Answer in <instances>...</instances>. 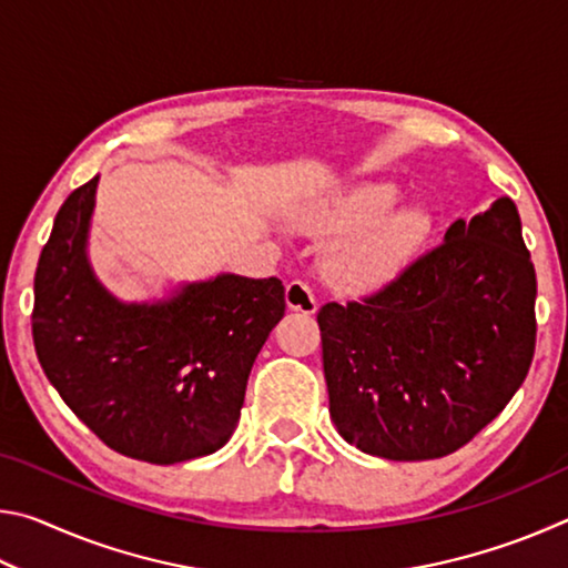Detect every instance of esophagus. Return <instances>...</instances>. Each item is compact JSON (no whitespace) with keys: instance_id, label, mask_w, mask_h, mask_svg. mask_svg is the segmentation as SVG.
Listing matches in <instances>:
<instances>
[{"instance_id":"1","label":"esophagus","mask_w":568,"mask_h":568,"mask_svg":"<svg viewBox=\"0 0 568 568\" xmlns=\"http://www.w3.org/2000/svg\"><path fill=\"white\" fill-rule=\"evenodd\" d=\"M285 303L291 311H297L303 315H313L318 311V303H315L313 291L303 281H293L285 287Z\"/></svg>"}]
</instances>
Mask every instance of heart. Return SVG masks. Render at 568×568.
Instances as JSON below:
<instances>
[{
	"mask_svg": "<svg viewBox=\"0 0 568 568\" xmlns=\"http://www.w3.org/2000/svg\"><path fill=\"white\" fill-rule=\"evenodd\" d=\"M398 200L393 182H361L328 203L295 215L305 233L331 237L325 277L343 293H368L390 283L410 265L430 233V217L418 205L390 210Z\"/></svg>",
	"mask_w": 568,
	"mask_h": 568,
	"instance_id": "obj_1",
	"label": "heart"
}]
</instances>
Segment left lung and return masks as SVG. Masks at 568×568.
<instances>
[{"instance_id": "8db88e82", "label": "left lung", "mask_w": 568, "mask_h": 568, "mask_svg": "<svg viewBox=\"0 0 568 568\" xmlns=\"http://www.w3.org/2000/svg\"><path fill=\"white\" fill-rule=\"evenodd\" d=\"M536 271L511 197L361 303L321 307L331 418L363 454L440 458L488 426L531 368Z\"/></svg>"}]
</instances>
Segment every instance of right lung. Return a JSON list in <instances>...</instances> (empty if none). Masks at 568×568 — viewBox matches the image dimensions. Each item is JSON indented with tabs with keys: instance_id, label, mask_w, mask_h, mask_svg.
I'll return each instance as SVG.
<instances>
[{
	"instance_id": "right-lung-1",
	"label": "right lung",
	"mask_w": 568,
	"mask_h": 568,
	"mask_svg": "<svg viewBox=\"0 0 568 568\" xmlns=\"http://www.w3.org/2000/svg\"><path fill=\"white\" fill-rule=\"evenodd\" d=\"M98 180L64 200L37 263V358L74 416L118 454L158 466L215 454L285 315V287L223 273L168 301H118L88 261Z\"/></svg>"
}]
</instances>
